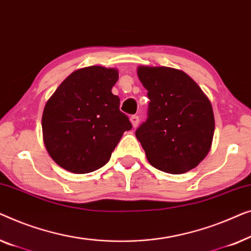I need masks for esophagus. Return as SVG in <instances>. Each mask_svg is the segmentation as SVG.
Segmentation results:
<instances>
[{
  "label": "esophagus",
  "mask_w": 251,
  "mask_h": 251,
  "mask_svg": "<svg viewBox=\"0 0 251 251\" xmlns=\"http://www.w3.org/2000/svg\"><path fill=\"white\" fill-rule=\"evenodd\" d=\"M130 123H132L133 127H137V125H139V122H140V118L139 116H130Z\"/></svg>",
  "instance_id": "1"
}]
</instances>
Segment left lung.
<instances>
[{"mask_svg": "<svg viewBox=\"0 0 251 251\" xmlns=\"http://www.w3.org/2000/svg\"><path fill=\"white\" fill-rule=\"evenodd\" d=\"M150 99L147 121L135 135L154 168L183 174L209 152L215 119L210 101L182 70L169 67L137 68Z\"/></svg>", "mask_w": 251, "mask_h": 251, "instance_id": "obj_1", "label": "left lung"}]
</instances>
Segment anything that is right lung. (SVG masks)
Listing matches in <instances>:
<instances>
[{
  "instance_id": "add662e5",
  "label": "right lung",
  "mask_w": 251,
  "mask_h": 251,
  "mask_svg": "<svg viewBox=\"0 0 251 251\" xmlns=\"http://www.w3.org/2000/svg\"><path fill=\"white\" fill-rule=\"evenodd\" d=\"M118 70L91 66L67 77L45 104L42 129L49 154L60 167L86 174L109 161L128 117L111 92Z\"/></svg>"
}]
</instances>
